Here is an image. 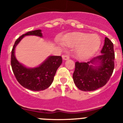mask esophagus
Here are the masks:
<instances>
[{
  "mask_svg": "<svg viewBox=\"0 0 123 123\" xmlns=\"http://www.w3.org/2000/svg\"><path fill=\"white\" fill-rule=\"evenodd\" d=\"M70 58V56L68 55H63V60H68Z\"/></svg>",
  "mask_w": 123,
  "mask_h": 123,
  "instance_id": "obj_1",
  "label": "esophagus"
}]
</instances>
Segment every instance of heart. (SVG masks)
Here are the masks:
<instances>
[{
	"instance_id": "heart-1",
	"label": "heart",
	"mask_w": 123,
	"mask_h": 123,
	"mask_svg": "<svg viewBox=\"0 0 123 123\" xmlns=\"http://www.w3.org/2000/svg\"><path fill=\"white\" fill-rule=\"evenodd\" d=\"M65 45L76 48V55L80 59L84 60L92 56L99 49L100 38L97 35L85 33H75L69 35L64 39Z\"/></svg>"
}]
</instances>
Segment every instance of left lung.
<instances>
[{"label": "left lung", "mask_w": 123, "mask_h": 123, "mask_svg": "<svg viewBox=\"0 0 123 123\" xmlns=\"http://www.w3.org/2000/svg\"><path fill=\"white\" fill-rule=\"evenodd\" d=\"M101 53L87 63L75 62L73 78L80 90L91 92L97 90L105 85L111 76L114 68V51L113 42L108 38L105 37ZM96 62H99L100 66L94 67L90 65Z\"/></svg>", "instance_id": "1"}]
</instances>
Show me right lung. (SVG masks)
I'll list each match as a JSON object with an SVG mask.
<instances>
[{
	"mask_svg": "<svg viewBox=\"0 0 123 123\" xmlns=\"http://www.w3.org/2000/svg\"><path fill=\"white\" fill-rule=\"evenodd\" d=\"M37 35L42 37L41 30L28 31L15 41L12 50L11 67L18 82L21 85L32 91H41L49 88L53 82L58 67L62 63L60 56H51L41 65L35 68H27L20 63L15 57V48L24 36Z\"/></svg>",
	"mask_w": 123,
	"mask_h": 123,
	"instance_id": "1",
	"label": "right lung"
}]
</instances>
